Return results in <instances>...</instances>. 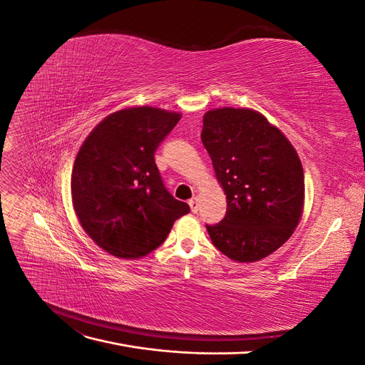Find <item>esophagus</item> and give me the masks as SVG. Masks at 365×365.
Listing matches in <instances>:
<instances>
[{"instance_id": "34e87169", "label": "esophagus", "mask_w": 365, "mask_h": 365, "mask_svg": "<svg viewBox=\"0 0 365 365\" xmlns=\"http://www.w3.org/2000/svg\"><path fill=\"white\" fill-rule=\"evenodd\" d=\"M189 205H190L193 213H197V208H200V200H197V197H192V200L189 201Z\"/></svg>"}]
</instances>
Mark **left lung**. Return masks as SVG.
Segmentation results:
<instances>
[{
    "label": "left lung",
    "mask_w": 365,
    "mask_h": 365,
    "mask_svg": "<svg viewBox=\"0 0 365 365\" xmlns=\"http://www.w3.org/2000/svg\"><path fill=\"white\" fill-rule=\"evenodd\" d=\"M202 121V145L227 195L224 219L205 225L210 239L231 260H260L300 222L302 161L288 138L252 109H213Z\"/></svg>",
    "instance_id": "8db88e82"
}]
</instances>
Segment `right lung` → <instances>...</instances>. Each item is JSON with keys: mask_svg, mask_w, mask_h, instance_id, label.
<instances>
[{"mask_svg": "<svg viewBox=\"0 0 365 365\" xmlns=\"http://www.w3.org/2000/svg\"><path fill=\"white\" fill-rule=\"evenodd\" d=\"M181 118L150 106L121 109L98 123L77 153L71 196L81 225L121 259L157 250L190 212L165 189L155 150Z\"/></svg>", "mask_w": 365, "mask_h": 365, "instance_id": "1", "label": "right lung"}]
</instances>
